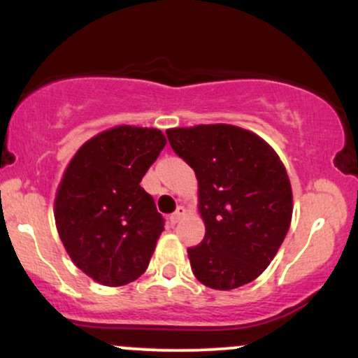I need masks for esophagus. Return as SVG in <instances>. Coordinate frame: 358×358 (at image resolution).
Listing matches in <instances>:
<instances>
[{
  "instance_id": "esophagus-1",
  "label": "esophagus",
  "mask_w": 358,
  "mask_h": 358,
  "mask_svg": "<svg viewBox=\"0 0 358 358\" xmlns=\"http://www.w3.org/2000/svg\"><path fill=\"white\" fill-rule=\"evenodd\" d=\"M185 213H187V210H185V207H178V208H176V210L170 215V222H171V224H173V225L178 224V222L182 220L183 217H185Z\"/></svg>"
}]
</instances>
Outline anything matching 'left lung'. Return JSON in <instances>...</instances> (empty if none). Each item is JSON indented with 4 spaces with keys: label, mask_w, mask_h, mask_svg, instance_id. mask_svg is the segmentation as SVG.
<instances>
[{
    "label": "left lung",
    "mask_w": 358,
    "mask_h": 358,
    "mask_svg": "<svg viewBox=\"0 0 358 358\" xmlns=\"http://www.w3.org/2000/svg\"><path fill=\"white\" fill-rule=\"evenodd\" d=\"M168 141L199 180L205 237L188 248L195 278L212 289H236L269 266L293 215V192L276 151L231 124L166 131Z\"/></svg>",
    "instance_id": "left-lung-1"
}]
</instances>
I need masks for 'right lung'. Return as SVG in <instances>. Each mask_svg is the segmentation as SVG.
<instances>
[{"label": "right lung", "mask_w": 358, "mask_h": 358, "mask_svg": "<svg viewBox=\"0 0 358 358\" xmlns=\"http://www.w3.org/2000/svg\"><path fill=\"white\" fill-rule=\"evenodd\" d=\"M159 129L117 126L77 151L55 199L57 231L80 271L104 286L145 273L165 219L139 185L162 153Z\"/></svg>", "instance_id": "add662e5"}]
</instances>
